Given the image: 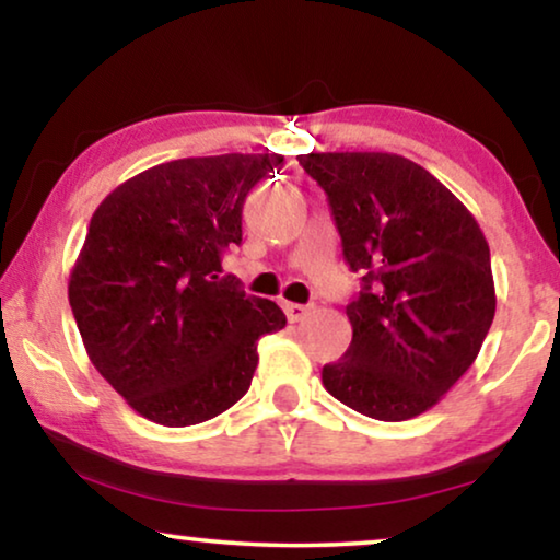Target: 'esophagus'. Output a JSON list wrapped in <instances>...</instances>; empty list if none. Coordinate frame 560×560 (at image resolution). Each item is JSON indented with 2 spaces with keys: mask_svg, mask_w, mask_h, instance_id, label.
Listing matches in <instances>:
<instances>
[{
  "mask_svg": "<svg viewBox=\"0 0 560 560\" xmlns=\"http://www.w3.org/2000/svg\"><path fill=\"white\" fill-rule=\"evenodd\" d=\"M311 313V305H301V303H285V316L290 324H298Z\"/></svg>",
  "mask_w": 560,
  "mask_h": 560,
  "instance_id": "esophagus-1",
  "label": "esophagus"
}]
</instances>
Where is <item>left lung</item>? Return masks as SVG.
<instances>
[{
    "instance_id": "obj_1",
    "label": "left lung",
    "mask_w": 560,
    "mask_h": 560,
    "mask_svg": "<svg viewBox=\"0 0 560 560\" xmlns=\"http://www.w3.org/2000/svg\"><path fill=\"white\" fill-rule=\"evenodd\" d=\"M343 257L364 272L347 305L351 343L320 372L351 410L410 420L477 359L494 320L489 244L471 211L425 167L393 152H308Z\"/></svg>"
}]
</instances>
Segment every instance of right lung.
<instances>
[{
	"label": "right lung",
	"instance_id": "obj_1",
	"mask_svg": "<svg viewBox=\"0 0 560 560\" xmlns=\"http://www.w3.org/2000/svg\"><path fill=\"white\" fill-rule=\"evenodd\" d=\"M280 163L275 152L171 160L91 217L68 301L91 364L152 423L196 425L232 408L259 336L285 326L278 303L221 278V255L242 242L244 198Z\"/></svg>",
	"mask_w": 560,
	"mask_h": 560
}]
</instances>
